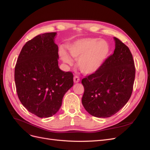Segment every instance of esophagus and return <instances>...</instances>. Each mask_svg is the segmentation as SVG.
Instances as JSON below:
<instances>
[{
  "mask_svg": "<svg viewBox=\"0 0 150 150\" xmlns=\"http://www.w3.org/2000/svg\"><path fill=\"white\" fill-rule=\"evenodd\" d=\"M79 81H80V78H79V76H75L74 77V82L75 83H79Z\"/></svg>",
  "mask_w": 150,
  "mask_h": 150,
  "instance_id": "1",
  "label": "esophagus"
}]
</instances>
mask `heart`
Instances as JSON below:
<instances>
[{
  "label": "heart",
  "instance_id": "1",
  "mask_svg": "<svg viewBox=\"0 0 150 150\" xmlns=\"http://www.w3.org/2000/svg\"><path fill=\"white\" fill-rule=\"evenodd\" d=\"M72 57L77 61L79 70L85 74H91L100 69L110 51L109 44L104 40L86 38L76 40L67 46ZM61 59L68 64L72 61L64 49H61Z\"/></svg>",
  "mask_w": 150,
  "mask_h": 150
}]
</instances>
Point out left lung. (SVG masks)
<instances>
[{"label": "left lung", "mask_w": 150, "mask_h": 150, "mask_svg": "<svg viewBox=\"0 0 150 150\" xmlns=\"http://www.w3.org/2000/svg\"><path fill=\"white\" fill-rule=\"evenodd\" d=\"M114 53L97 72L82 79V104L90 115L112 116L129 99L135 78L134 62L128 47L116 38Z\"/></svg>", "instance_id": "1"}]
</instances>
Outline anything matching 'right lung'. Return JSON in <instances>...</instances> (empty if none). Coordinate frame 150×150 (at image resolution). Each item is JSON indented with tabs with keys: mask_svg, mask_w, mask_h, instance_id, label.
Here are the masks:
<instances>
[{
	"mask_svg": "<svg viewBox=\"0 0 150 150\" xmlns=\"http://www.w3.org/2000/svg\"><path fill=\"white\" fill-rule=\"evenodd\" d=\"M56 33L39 34L22 47L15 66L17 96L27 110L39 117L52 116L73 86L72 72L58 66Z\"/></svg>",
	"mask_w": 150,
	"mask_h": 150,
	"instance_id": "right-lung-1",
	"label": "right lung"
}]
</instances>
